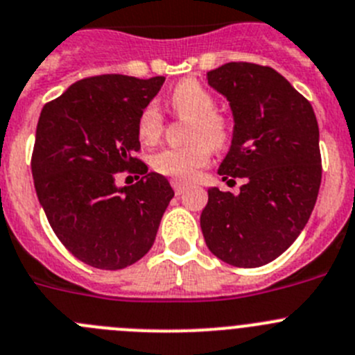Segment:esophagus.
Instances as JSON below:
<instances>
[{
	"label": "esophagus",
	"instance_id": "1",
	"mask_svg": "<svg viewBox=\"0 0 355 355\" xmlns=\"http://www.w3.org/2000/svg\"><path fill=\"white\" fill-rule=\"evenodd\" d=\"M171 187H173L175 194H182L187 189V184L185 182H180V180H173L171 182Z\"/></svg>",
	"mask_w": 355,
	"mask_h": 355
}]
</instances>
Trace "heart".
<instances>
[{
	"mask_svg": "<svg viewBox=\"0 0 355 355\" xmlns=\"http://www.w3.org/2000/svg\"><path fill=\"white\" fill-rule=\"evenodd\" d=\"M170 107L180 119H189L185 147L164 148L152 157V168L164 177L193 180L210 162L211 147L223 148L231 138V125L215 110V99L196 80H184L171 91ZM162 115L147 105L138 117V138L150 145L162 135Z\"/></svg>",
	"mask_w": 355,
	"mask_h": 355,
	"instance_id": "b5f03b06",
	"label": "heart"
}]
</instances>
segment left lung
<instances>
[{
  "label": "left lung",
  "mask_w": 355,
  "mask_h": 355,
  "mask_svg": "<svg viewBox=\"0 0 355 355\" xmlns=\"http://www.w3.org/2000/svg\"><path fill=\"white\" fill-rule=\"evenodd\" d=\"M207 78L230 101L234 119L218 175L245 184L236 196L208 189L201 231L224 263L263 266L293 245L315 207L322 178L319 124L310 101L270 66L227 62Z\"/></svg>",
  "instance_id": "left-lung-1"
}]
</instances>
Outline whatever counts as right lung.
I'll use <instances>...</instances> for the list:
<instances>
[{
  "mask_svg": "<svg viewBox=\"0 0 355 355\" xmlns=\"http://www.w3.org/2000/svg\"><path fill=\"white\" fill-rule=\"evenodd\" d=\"M162 84L164 77H89L40 114L31 157L36 196L55 236L89 266L122 270L141 259L175 196L166 178L135 157L138 117ZM124 169L139 182L117 188L114 177Z\"/></svg>",
  "mask_w": 355,
  "mask_h": 355,
  "instance_id": "right-lung-1",
  "label": "right lung"
}]
</instances>
